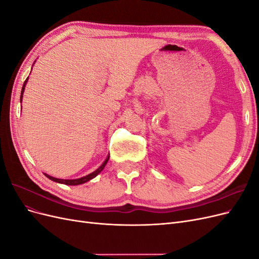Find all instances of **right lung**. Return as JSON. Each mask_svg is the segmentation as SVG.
<instances>
[{"label":"right lung","mask_w":259,"mask_h":259,"mask_svg":"<svg viewBox=\"0 0 259 259\" xmlns=\"http://www.w3.org/2000/svg\"><path fill=\"white\" fill-rule=\"evenodd\" d=\"M27 82H28V77H27V80L25 81V83H23V85H22L21 95H20V100H22V94H23V92H25V88H26V84H27ZM108 160H109V155L107 156V159L105 160V162H104L103 164H101V165L99 166V168H97L95 171H93V173H91V174H89V175H86V176L81 177V178H77V179H59V178L52 177V176H50V175H48V174H44V175H45L46 177H48V178H50L51 180H53V182H56V183H59V184L69 185V186L81 185V184H84V183H86V182H89V180L93 179L94 177H96V176L100 173V171L105 168V166H106V164H107Z\"/></svg>","instance_id":"add662e5"}]
</instances>
